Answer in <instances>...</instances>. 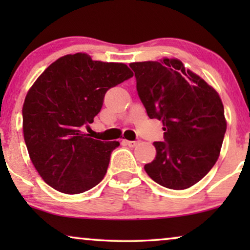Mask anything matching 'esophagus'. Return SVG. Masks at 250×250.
Segmentation results:
<instances>
[{
    "mask_svg": "<svg viewBox=\"0 0 250 250\" xmlns=\"http://www.w3.org/2000/svg\"><path fill=\"white\" fill-rule=\"evenodd\" d=\"M123 143L126 146H131V148H134V146L138 145V141H128V140H123Z\"/></svg>",
    "mask_w": 250,
    "mask_h": 250,
    "instance_id": "esophagus-1",
    "label": "esophagus"
}]
</instances>
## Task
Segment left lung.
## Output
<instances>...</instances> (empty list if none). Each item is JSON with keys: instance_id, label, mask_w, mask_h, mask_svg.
I'll return each instance as SVG.
<instances>
[{"instance_id": "8db88e82", "label": "left lung", "mask_w": 250, "mask_h": 250, "mask_svg": "<svg viewBox=\"0 0 250 250\" xmlns=\"http://www.w3.org/2000/svg\"><path fill=\"white\" fill-rule=\"evenodd\" d=\"M149 118L163 122L165 142L145 170L160 186L184 190L199 182L220 157L227 131L217 91L176 58L131 62Z\"/></svg>"}]
</instances>
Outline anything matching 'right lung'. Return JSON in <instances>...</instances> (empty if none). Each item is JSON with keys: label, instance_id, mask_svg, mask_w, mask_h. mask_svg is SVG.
<instances>
[{"label": "right lung", "instance_id": "1", "mask_svg": "<svg viewBox=\"0 0 250 250\" xmlns=\"http://www.w3.org/2000/svg\"><path fill=\"white\" fill-rule=\"evenodd\" d=\"M133 76L122 62L67 54L51 63L27 92L22 105L23 139L37 173L59 192H85L104 179L117 141L88 138L109 88Z\"/></svg>", "mask_w": 250, "mask_h": 250}]
</instances>
